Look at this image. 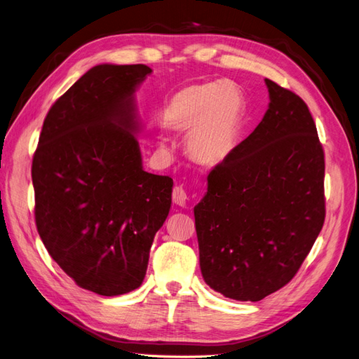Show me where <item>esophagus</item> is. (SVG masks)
Wrapping results in <instances>:
<instances>
[{"instance_id": "esophagus-1", "label": "esophagus", "mask_w": 359, "mask_h": 359, "mask_svg": "<svg viewBox=\"0 0 359 359\" xmlns=\"http://www.w3.org/2000/svg\"><path fill=\"white\" fill-rule=\"evenodd\" d=\"M172 199H173V202H175L177 205H180V207H184V205H186L187 201H189V195H187L186 189L181 187V186L173 187V191H172Z\"/></svg>"}]
</instances>
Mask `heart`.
I'll use <instances>...</instances> for the list:
<instances>
[{"mask_svg": "<svg viewBox=\"0 0 359 359\" xmlns=\"http://www.w3.org/2000/svg\"><path fill=\"white\" fill-rule=\"evenodd\" d=\"M245 119V98L231 81H201L173 93L164 110V122L186 131L184 144L198 163L215 166L231 157Z\"/></svg>", "mask_w": 359, "mask_h": 359, "instance_id": "obj_1", "label": "heart"}]
</instances>
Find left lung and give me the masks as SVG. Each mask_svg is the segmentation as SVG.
Returning <instances> with one entry per match:
<instances>
[{
	"label": "left lung",
	"instance_id": "obj_1",
	"mask_svg": "<svg viewBox=\"0 0 359 359\" xmlns=\"http://www.w3.org/2000/svg\"><path fill=\"white\" fill-rule=\"evenodd\" d=\"M263 121L210 172L195 207L203 280L258 302L294 278L325 222V152L308 105L266 79Z\"/></svg>",
	"mask_w": 359,
	"mask_h": 359
}]
</instances>
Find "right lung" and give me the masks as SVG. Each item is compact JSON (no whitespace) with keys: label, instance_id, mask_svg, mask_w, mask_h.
<instances>
[{"label":"right lung","instance_id":"right-lung-1","mask_svg":"<svg viewBox=\"0 0 359 359\" xmlns=\"http://www.w3.org/2000/svg\"><path fill=\"white\" fill-rule=\"evenodd\" d=\"M147 65H98L48 111L33 156L34 219L48 254L101 296L140 287L166 220L170 177L142 168L134 92Z\"/></svg>","mask_w":359,"mask_h":359}]
</instances>
